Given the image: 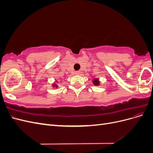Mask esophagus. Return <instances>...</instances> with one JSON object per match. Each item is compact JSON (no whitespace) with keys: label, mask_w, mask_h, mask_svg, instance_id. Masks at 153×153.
<instances>
[{"label":"esophagus","mask_w":153,"mask_h":153,"mask_svg":"<svg viewBox=\"0 0 153 153\" xmlns=\"http://www.w3.org/2000/svg\"><path fill=\"white\" fill-rule=\"evenodd\" d=\"M81 72L80 71H75V74L76 75H79V74Z\"/></svg>","instance_id":"obj_1"}]
</instances>
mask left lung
Masks as SVG:
<instances>
[{
    "mask_svg": "<svg viewBox=\"0 0 153 153\" xmlns=\"http://www.w3.org/2000/svg\"><path fill=\"white\" fill-rule=\"evenodd\" d=\"M92 82H93L94 85H100V81L98 78H94V80H92Z\"/></svg>",
    "mask_w": 153,
    "mask_h": 153,
    "instance_id": "obj_1",
    "label": "left lung"
}]
</instances>
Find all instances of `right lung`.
I'll return each mask as SVG.
<instances>
[{
    "label": "right lung",
    "mask_w": 153,
    "mask_h": 153,
    "mask_svg": "<svg viewBox=\"0 0 153 153\" xmlns=\"http://www.w3.org/2000/svg\"><path fill=\"white\" fill-rule=\"evenodd\" d=\"M53 87H56V88H57V87H58V85H57L56 84H53Z\"/></svg>",
    "instance_id": "1"
}]
</instances>
